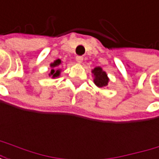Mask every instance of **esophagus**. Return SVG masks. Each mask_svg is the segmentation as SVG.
Here are the masks:
<instances>
[{
  "mask_svg": "<svg viewBox=\"0 0 159 159\" xmlns=\"http://www.w3.org/2000/svg\"><path fill=\"white\" fill-rule=\"evenodd\" d=\"M76 61H77L79 64H81L82 61H83V57H82V56H77V57H76Z\"/></svg>",
  "mask_w": 159,
  "mask_h": 159,
  "instance_id": "esophagus-1",
  "label": "esophagus"
}]
</instances>
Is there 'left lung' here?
Segmentation results:
<instances>
[{
	"mask_svg": "<svg viewBox=\"0 0 159 159\" xmlns=\"http://www.w3.org/2000/svg\"><path fill=\"white\" fill-rule=\"evenodd\" d=\"M92 74L93 77V82L97 87L105 88L106 86H108L110 79H109L107 73L102 69V67H100V66L94 67L92 70Z\"/></svg>",
	"mask_w": 159,
	"mask_h": 159,
	"instance_id": "8db88e82",
	"label": "left lung"
}]
</instances>
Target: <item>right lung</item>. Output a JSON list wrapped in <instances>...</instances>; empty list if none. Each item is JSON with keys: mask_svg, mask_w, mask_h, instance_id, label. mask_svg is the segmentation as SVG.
Listing matches in <instances>:
<instances>
[{"mask_svg": "<svg viewBox=\"0 0 159 159\" xmlns=\"http://www.w3.org/2000/svg\"><path fill=\"white\" fill-rule=\"evenodd\" d=\"M62 61L60 59H57L55 60L53 63H51L49 65L50 66V72L48 74L49 77H51L52 79H56V78H59L61 75V72H62V69H61V65H62Z\"/></svg>", "mask_w": 159, "mask_h": 159, "instance_id": "1", "label": "right lung"}]
</instances>
